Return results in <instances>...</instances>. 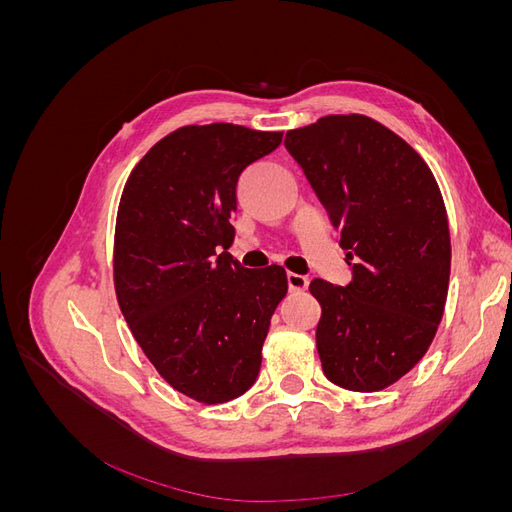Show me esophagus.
I'll return each instance as SVG.
<instances>
[{
  "instance_id": "esophagus-1",
  "label": "esophagus",
  "mask_w": 512,
  "mask_h": 512,
  "mask_svg": "<svg viewBox=\"0 0 512 512\" xmlns=\"http://www.w3.org/2000/svg\"><path fill=\"white\" fill-rule=\"evenodd\" d=\"M286 280H288L290 292H303V290H307V286H309L307 277H305V275H299V273H288Z\"/></svg>"
}]
</instances>
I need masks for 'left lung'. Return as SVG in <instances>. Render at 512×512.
Returning <instances> with one entry per match:
<instances>
[{
  "label": "left lung",
  "instance_id": "1",
  "mask_svg": "<svg viewBox=\"0 0 512 512\" xmlns=\"http://www.w3.org/2000/svg\"><path fill=\"white\" fill-rule=\"evenodd\" d=\"M339 228L352 282L309 284L322 307L316 346L322 371L348 391L374 393L423 359L444 314L451 232L427 162L380 121L327 115L286 132Z\"/></svg>",
  "mask_w": 512,
  "mask_h": 512
}]
</instances>
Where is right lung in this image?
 Instances as JSON below:
<instances>
[{
    "label": "right lung",
    "mask_w": 512,
    "mask_h": 512,
    "mask_svg": "<svg viewBox=\"0 0 512 512\" xmlns=\"http://www.w3.org/2000/svg\"><path fill=\"white\" fill-rule=\"evenodd\" d=\"M282 136L237 123L183 126L123 185L117 303L158 374L198 404H226L256 382L271 316L288 292L282 267L245 269L228 254L239 177Z\"/></svg>",
    "instance_id": "1"
}]
</instances>
